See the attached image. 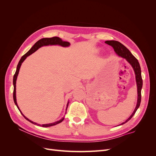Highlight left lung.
<instances>
[{
	"label": "left lung",
	"instance_id": "obj_1",
	"mask_svg": "<svg viewBox=\"0 0 156 156\" xmlns=\"http://www.w3.org/2000/svg\"><path fill=\"white\" fill-rule=\"evenodd\" d=\"M105 43L112 46L113 49H114L115 53L118 55L119 56H121L122 58H125L127 62L131 64L132 68H133L135 74L136 87H137V95H138L137 103H136V107L133 113H132L131 115L128 118V119H127L124 122H123V123H122L120 124V125H122L126 123L127 122H128L131 118L133 117V116L136 112V110L138 109V108L140 106V103L141 101V89H142V87H143V79H142V76H141L140 67L137 59H136L135 56L131 54V53L129 51L128 49H127L123 44L120 43L119 41H115V40H110V41H105Z\"/></svg>",
	"mask_w": 156,
	"mask_h": 156
}]
</instances>
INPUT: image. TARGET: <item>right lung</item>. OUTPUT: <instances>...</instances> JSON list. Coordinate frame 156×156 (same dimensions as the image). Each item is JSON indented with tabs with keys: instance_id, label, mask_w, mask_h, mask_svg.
Listing matches in <instances>:
<instances>
[{
	"instance_id": "1",
	"label": "right lung",
	"mask_w": 156,
	"mask_h": 156,
	"mask_svg": "<svg viewBox=\"0 0 156 156\" xmlns=\"http://www.w3.org/2000/svg\"><path fill=\"white\" fill-rule=\"evenodd\" d=\"M61 45V46H62V47H68V46H69L70 44L69 43V42H68V41H62V40H61V38H60V37H45V38H42V39L38 40L34 45L32 47L31 49L29 51H28L26 54H25L24 55L22 56L20 60V62H19V63L17 64L16 72L15 74H14V75H13V101H14V103H15V104L16 105L17 107L18 108V109L20 110V112L21 113L22 115L25 117V119L26 120H27L28 121H29L30 122H31V123H32V124H34L37 125V126H41V127H50V126H55L56 124H58L60 123V122H62L63 121V120L64 119V117H63L62 119H60V120H58L57 122H55L54 123L47 124H42V125L39 124H37V123H36V122H32L30 120H29V119H27L26 116H25L24 115H23V114L21 112V111H20V108H19V107L17 105V101H16V80H17V77L19 72H20V69L22 63L23 62V61H24L27 58V56H29V55H30L33 53H34L36 51H37L39 48H40L41 47L45 46V45ZM68 104H69V102L68 103V104H67L66 110H67Z\"/></svg>"
}]
</instances>
